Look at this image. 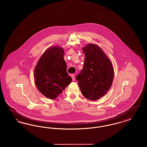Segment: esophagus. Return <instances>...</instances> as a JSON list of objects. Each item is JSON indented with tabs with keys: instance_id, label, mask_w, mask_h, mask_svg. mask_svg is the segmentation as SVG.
<instances>
[{
	"instance_id": "obj_1",
	"label": "esophagus",
	"mask_w": 147,
	"mask_h": 147,
	"mask_svg": "<svg viewBox=\"0 0 147 147\" xmlns=\"http://www.w3.org/2000/svg\"><path fill=\"white\" fill-rule=\"evenodd\" d=\"M71 77L72 78V80L74 81L75 80V77H74V74H71Z\"/></svg>"
}]
</instances>
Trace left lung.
Masks as SVG:
<instances>
[{
    "label": "left lung",
    "instance_id": "1",
    "mask_svg": "<svg viewBox=\"0 0 147 147\" xmlns=\"http://www.w3.org/2000/svg\"><path fill=\"white\" fill-rule=\"evenodd\" d=\"M84 67L76 79L85 98L95 101L102 97L112 84L114 71L112 63L98 46L90 43L82 49Z\"/></svg>",
    "mask_w": 147,
    "mask_h": 147
}]
</instances>
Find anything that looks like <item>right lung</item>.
Listing matches in <instances>:
<instances>
[{"instance_id": "add662e5", "label": "right lung", "mask_w": 147, "mask_h": 147, "mask_svg": "<svg viewBox=\"0 0 147 147\" xmlns=\"http://www.w3.org/2000/svg\"><path fill=\"white\" fill-rule=\"evenodd\" d=\"M63 56L64 50L61 47H49L35 67L36 86L46 98H56L72 81L67 72Z\"/></svg>"}]
</instances>
